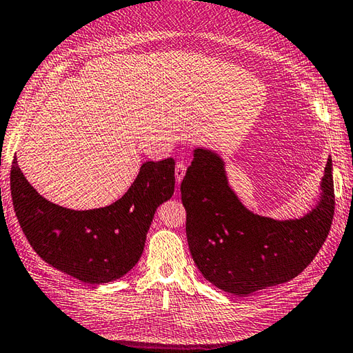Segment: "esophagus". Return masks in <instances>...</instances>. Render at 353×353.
Listing matches in <instances>:
<instances>
[{
  "instance_id": "obj_1",
  "label": "esophagus",
  "mask_w": 353,
  "mask_h": 353,
  "mask_svg": "<svg viewBox=\"0 0 353 353\" xmlns=\"http://www.w3.org/2000/svg\"><path fill=\"white\" fill-rule=\"evenodd\" d=\"M185 170H187L185 161H183V160L176 161V165H175V178H176V183H178V184L183 181V178H184V175H185Z\"/></svg>"
}]
</instances>
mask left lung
Segmentation results:
<instances>
[{"label": "left lung", "instance_id": "8db88e82", "mask_svg": "<svg viewBox=\"0 0 353 353\" xmlns=\"http://www.w3.org/2000/svg\"><path fill=\"white\" fill-rule=\"evenodd\" d=\"M181 183L188 248L202 276L235 295L281 285L312 263L334 217L332 161L321 201L298 220H272L248 211L232 192L216 152L196 148Z\"/></svg>", "mask_w": 353, "mask_h": 353}]
</instances>
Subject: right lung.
<instances>
[{"instance_id":"right-lung-1","label":"right lung","mask_w":353,"mask_h":353,"mask_svg":"<svg viewBox=\"0 0 353 353\" xmlns=\"http://www.w3.org/2000/svg\"><path fill=\"white\" fill-rule=\"evenodd\" d=\"M175 188V161H147L127 193L105 208L74 211L39 194L13 160L10 190L16 217L43 261L77 280L100 285L141 259L157 206Z\"/></svg>"}]
</instances>
